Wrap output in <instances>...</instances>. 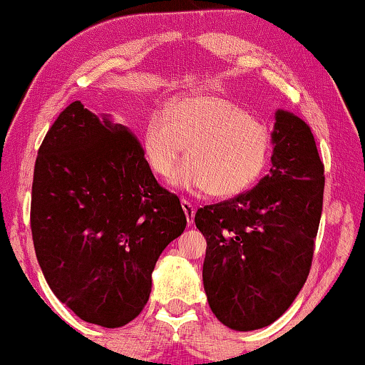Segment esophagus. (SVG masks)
Listing matches in <instances>:
<instances>
[{
  "label": "esophagus",
  "instance_id": "34e87169",
  "mask_svg": "<svg viewBox=\"0 0 365 365\" xmlns=\"http://www.w3.org/2000/svg\"><path fill=\"white\" fill-rule=\"evenodd\" d=\"M182 207L183 212H185L188 225H194V217H195V207L192 205V202H188L187 199H182Z\"/></svg>",
  "mask_w": 365,
  "mask_h": 365
}]
</instances>
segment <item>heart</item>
<instances>
[{
    "mask_svg": "<svg viewBox=\"0 0 365 365\" xmlns=\"http://www.w3.org/2000/svg\"><path fill=\"white\" fill-rule=\"evenodd\" d=\"M143 146L153 171L170 178L187 153L188 165L175 183L219 199L247 192L270 158L272 135L231 100L195 95L155 112L144 127ZM189 151H186V148Z\"/></svg>",
    "mask_w": 365,
    "mask_h": 365,
    "instance_id": "b5f03b06",
    "label": "heart"
}]
</instances>
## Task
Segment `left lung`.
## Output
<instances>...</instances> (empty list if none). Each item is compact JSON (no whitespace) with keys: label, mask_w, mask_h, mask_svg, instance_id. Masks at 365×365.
I'll return each mask as SVG.
<instances>
[{"label":"left lung","mask_w":365,"mask_h":365,"mask_svg":"<svg viewBox=\"0 0 365 365\" xmlns=\"http://www.w3.org/2000/svg\"><path fill=\"white\" fill-rule=\"evenodd\" d=\"M272 168L257 187L204 205V289L212 313L238 331L280 318L309 275L323 210L324 166L309 125L277 110Z\"/></svg>","instance_id":"obj_1"}]
</instances>
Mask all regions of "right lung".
<instances>
[{"mask_svg":"<svg viewBox=\"0 0 365 365\" xmlns=\"http://www.w3.org/2000/svg\"><path fill=\"white\" fill-rule=\"evenodd\" d=\"M185 226L129 127L81 102L59 113L38 148L30 204L35 255L57 299L83 322L124 327Z\"/></svg>","mask_w":365,"mask_h":365,"instance_id":"right-lung-1","label":"right lung"}]
</instances>
